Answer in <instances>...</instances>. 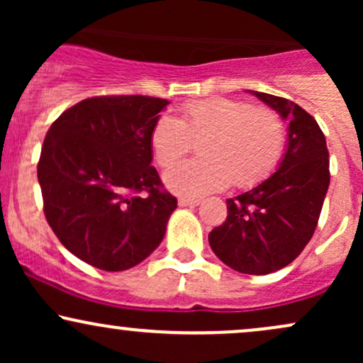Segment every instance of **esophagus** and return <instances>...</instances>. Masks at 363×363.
Wrapping results in <instances>:
<instances>
[{
	"label": "esophagus",
	"mask_w": 363,
	"mask_h": 363,
	"mask_svg": "<svg viewBox=\"0 0 363 363\" xmlns=\"http://www.w3.org/2000/svg\"><path fill=\"white\" fill-rule=\"evenodd\" d=\"M199 199H196V198H179V206H189V208H193V206H198L199 205Z\"/></svg>",
	"instance_id": "obj_1"
}]
</instances>
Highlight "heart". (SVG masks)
<instances>
[{"instance_id":"obj_1","label":"heart","mask_w":363,"mask_h":363,"mask_svg":"<svg viewBox=\"0 0 363 363\" xmlns=\"http://www.w3.org/2000/svg\"><path fill=\"white\" fill-rule=\"evenodd\" d=\"M199 153L174 164L165 172L172 193L199 198L235 186L257 184L273 172L285 148V124L268 107H252L237 99L215 97L187 102L182 118L162 114L152 129V148L158 164L170 165L201 138Z\"/></svg>"}]
</instances>
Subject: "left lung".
<instances>
[{
	"instance_id": "1",
	"label": "left lung",
	"mask_w": 363,
	"mask_h": 363,
	"mask_svg": "<svg viewBox=\"0 0 363 363\" xmlns=\"http://www.w3.org/2000/svg\"><path fill=\"white\" fill-rule=\"evenodd\" d=\"M249 91L289 121L285 155L273 176L227 199V220L208 240L235 272L268 274L290 264L314 234L329 187V153L309 112L277 95Z\"/></svg>"
}]
</instances>
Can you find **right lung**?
Listing matches in <instances>:
<instances>
[{"label": "right lung", "mask_w": 363, "mask_h": 363, "mask_svg": "<svg viewBox=\"0 0 363 363\" xmlns=\"http://www.w3.org/2000/svg\"><path fill=\"white\" fill-rule=\"evenodd\" d=\"M167 104L145 95L85 99L45 135L37 165L45 218L95 268H133L164 239L177 199L152 165V129Z\"/></svg>", "instance_id": "obj_1"}]
</instances>
